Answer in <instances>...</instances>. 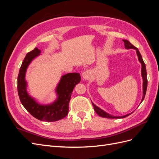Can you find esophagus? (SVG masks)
Here are the masks:
<instances>
[{
  "label": "esophagus",
  "mask_w": 159,
  "mask_h": 159,
  "mask_svg": "<svg viewBox=\"0 0 159 159\" xmlns=\"http://www.w3.org/2000/svg\"><path fill=\"white\" fill-rule=\"evenodd\" d=\"M82 77H83V78L84 79V80H89V79H90V74H89V72L88 71H84V73H83V74H82Z\"/></svg>",
  "instance_id": "34e87169"
}]
</instances>
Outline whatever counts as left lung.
I'll list each match as a JSON object with an SVG mask.
<instances>
[{"mask_svg": "<svg viewBox=\"0 0 159 159\" xmlns=\"http://www.w3.org/2000/svg\"><path fill=\"white\" fill-rule=\"evenodd\" d=\"M123 41L125 43V48L126 49H134L136 50L137 52V54L138 56V58L139 61L141 62V64H142V70H141V74H142V77H143V98L141 100V102L143 101L144 98H145V96L146 94V91H147V70H146V66H145V62H144L143 58H142V56L141 54H140V52H139L138 48L135 46H134L132 44L130 43V42H129L128 40H123ZM93 104V106L94 108V110L95 111L96 113H97L99 116L102 117H105V118H111V119H117V118H125L127 116H129V115H131V113L127 114L126 115H124V116H121V117H115V116H112V115H111L108 113H107L106 112H105L104 111H103L102 109H101L100 108H99L98 107L96 106L95 104Z\"/></svg>", "mask_w": 159, "mask_h": 159, "instance_id": "8db88e82", "label": "left lung"}]
</instances>
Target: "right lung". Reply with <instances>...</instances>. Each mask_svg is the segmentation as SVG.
<instances>
[{
  "label": "right lung",
  "mask_w": 159,
  "mask_h": 159,
  "mask_svg": "<svg viewBox=\"0 0 159 159\" xmlns=\"http://www.w3.org/2000/svg\"><path fill=\"white\" fill-rule=\"evenodd\" d=\"M40 53V50L35 48L24 59L18 75V93L22 105L33 117L42 121H56L68 115L71 93L76 84L80 82L81 77L78 73L63 75L57 86V98L55 102L46 105L38 104L27 93L25 74L28 65Z\"/></svg>",
  "instance_id": "add662e5"
}]
</instances>
